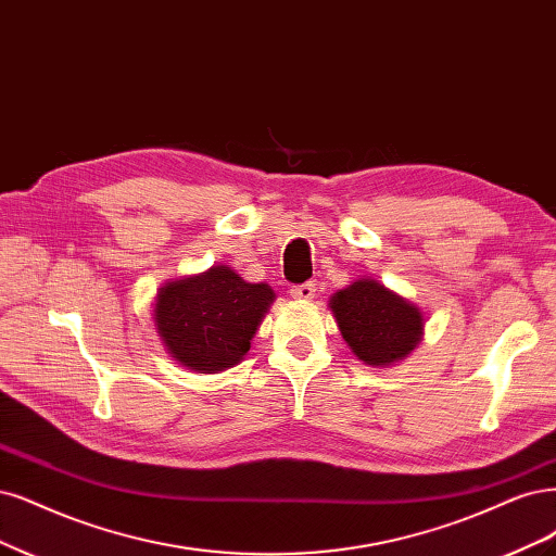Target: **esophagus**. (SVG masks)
<instances>
[{"label":"esophagus","instance_id":"esophagus-1","mask_svg":"<svg viewBox=\"0 0 556 556\" xmlns=\"http://www.w3.org/2000/svg\"><path fill=\"white\" fill-rule=\"evenodd\" d=\"M290 296L296 301H311L315 296V282H303V285H294L290 290Z\"/></svg>","mask_w":556,"mask_h":556}]
</instances>
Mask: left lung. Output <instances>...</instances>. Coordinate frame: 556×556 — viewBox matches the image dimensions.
Wrapping results in <instances>:
<instances>
[{
    "instance_id": "obj_1",
    "label": "left lung",
    "mask_w": 556,
    "mask_h": 556,
    "mask_svg": "<svg viewBox=\"0 0 556 556\" xmlns=\"http://www.w3.org/2000/svg\"><path fill=\"white\" fill-rule=\"evenodd\" d=\"M329 308L350 350L375 368L393 366L424 338V313L370 278L336 292Z\"/></svg>"
}]
</instances>
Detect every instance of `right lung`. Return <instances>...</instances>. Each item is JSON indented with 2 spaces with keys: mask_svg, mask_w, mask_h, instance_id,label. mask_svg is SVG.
<instances>
[{
  "mask_svg": "<svg viewBox=\"0 0 556 556\" xmlns=\"http://www.w3.org/2000/svg\"><path fill=\"white\" fill-rule=\"evenodd\" d=\"M276 294L266 282H245L229 266L161 287L156 329L167 354L195 372L232 368L251 350V340Z\"/></svg>",
  "mask_w": 556,
  "mask_h": 556,
  "instance_id": "obj_1",
  "label": "right lung"
}]
</instances>
